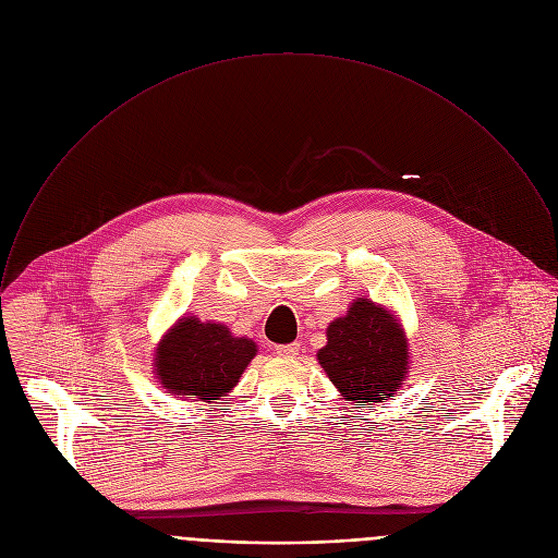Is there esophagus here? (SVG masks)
I'll return each mask as SVG.
<instances>
[{"instance_id": "obj_1", "label": "esophagus", "mask_w": 558, "mask_h": 558, "mask_svg": "<svg viewBox=\"0 0 558 558\" xmlns=\"http://www.w3.org/2000/svg\"><path fill=\"white\" fill-rule=\"evenodd\" d=\"M298 351H300V344H298V342L276 347V353H278L280 357H295V355H298Z\"/></svg>"}]
</instances>
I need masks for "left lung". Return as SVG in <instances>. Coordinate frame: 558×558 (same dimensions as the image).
Instances as JSON below:
<instances>
[{"instance_id":"left-lung-1","label":"left lung","mask_w":558,"mask_h":558,"mask_svg":"<svg viewBox=\"0 0 558 558\" xmlns=\"http://www.w3.org/2000/svg\"><path fill=\"white\" fill-rule=\"evenodd\" d=\"M317 353L344 400L364 407L392 397L407 377L409 344L395 317L371 300H355L344 317L327 329Z\"/></svg>"}]
</instances>
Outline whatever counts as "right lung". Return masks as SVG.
Masks as SVG:
<instances>
[{"label": "right lung", "instance_id": "add662e5", "mask_svg": "<svg viewBox=\"0 0 558 558\" xmlns=\"http://www.w3.org/2000/svg\"><path fill=\"white\" fill-rule=\"evenodd\" d=\"M254 355L252 340L233 338L222 325L183 317L156 349V375L170 392L207 402L229 392Z\"/></svg>", "mask_w": 558, "mask_h": 558}]
</instances>
